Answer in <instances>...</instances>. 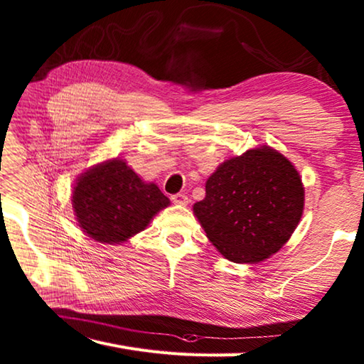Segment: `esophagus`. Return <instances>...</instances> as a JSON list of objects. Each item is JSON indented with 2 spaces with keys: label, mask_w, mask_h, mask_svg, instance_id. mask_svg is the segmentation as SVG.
<instances>
[{
  "label": "esophagus",
  "mask_w": 364,
  "mask_h": 364,
  "mask_svg": "<svg viewBox=\"0 0 364 364\" xmlns=\"http://www.w3.org/2000/svg\"><path fill=\"white\" fill-rule=\"evenodd\" d=\"M172 202L173 203H178V205H188L189 203V198H188V196L186 194H175V196H172Z\"/></svg>",
  "instance_id": "34e87169"
}]
</instances>
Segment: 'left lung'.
I'll use <instances>...</instances> for the list:
<instances>
[{
  "label": "left lung",
  "instance_id": "8db88e82",
  "mask_svg": "<svg viewBox=\"0 0 364 364\" xmlns=\"http://www.w3.org/2000/svg\"><path fill=\"white\" fill-rule=\"evenodd\" d=\"M194 214L208 239L233 262H259L297 228L305 189L297 168L267 145L227 159L208 178Z\"/></svg>",
  "mask_w": 364,
  "mask_h": 364
}]
</instances>
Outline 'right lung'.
I'll use <instances>...</instances> for the list:
<instances>
[{
    "instance_id": "obj_1",
    "label": "right lung",
    "mask_w": 364,
    "mask_h": 364,
    "mask_svg": "<svg viewBox=\"0 0 364 364\" xmlns=\"http://www.w3.org/2000/svg\"><path fill=\"white\" fill-rule=\"evenodd\" d=\"M72 205L78 225L90 239L120 244L145 230L170 200L156 184L142 181L125 161L114 158L80 175Z\"/></svg>"
}]
</instances>
